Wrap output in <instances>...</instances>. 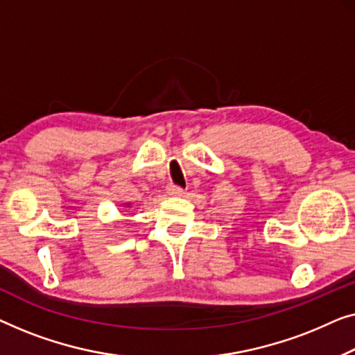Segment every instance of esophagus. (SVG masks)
<instances>
[{"instance_id": "34e87169", "label": "esophagus", "mask_w": 355, "mask_h": 355, "mask_svg": "<svg viewBox=\"0 0 355 355\" xmlns=\"http://www.w3.org/2000/svg\"><path fill=\"white\" fill-rule=\"evenodd\" d=\"M167 191H168V194H171V196H182V194H183V188L178 187V184L171 183V184H168V187H167Z\"/></svg>"}]
</instances>
